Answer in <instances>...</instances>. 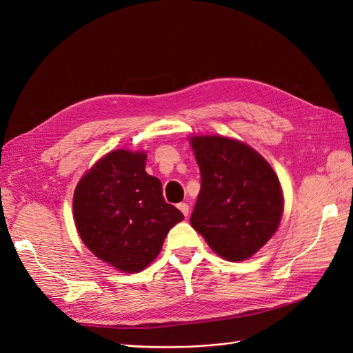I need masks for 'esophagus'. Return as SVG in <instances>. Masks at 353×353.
<instances>
[{
    "label": "esophagus",
    "mask_w": 353,
    "mask_h": 353,
    "mask_svg": "<svg viewBox=\"0 0 353 353\" xmlns=\"http://www.w3.org/2000/svg\"><path fill=\"white\" fill-rule=\"evenodd\" d=\"M177 208H179V210L182 212V214H183L185 216H188V214H190V206H188L186 203H179Z\"/></svg>",
    "instance_id": "34e87169"
}]
</instances>
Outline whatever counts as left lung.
I'll return each instance as SVG.
<instances>
[{"label":"left lung","mask_w":353,"mask_h":353,"mask_svg":"<svg viewBox=\"0 0 353 353\" xmlns=\"http://www.w3.org/2000/svg\"><path fill=\"white\" fill-rule=\"evenodd\" d=\"M201 188L191 225L228 261L252 257L281 223L284 194L274 168L247 143L223 135H191Z\"/></svg>","instance_id":"8db88e82"}]
</instances>
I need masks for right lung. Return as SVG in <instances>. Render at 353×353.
<instances>
[{"label": "right lung", "mask_w": 353, "mask_h": 353, "mask_svg": "<svg viewBox=\"0 0 353 353\" xmlns=\"http://www.w3.org/2000/svg\"><path fill=\"white\" fill-rule=\"evenodd\" d=\"M145 150H111L93 163L73 192V221L85 247L125 274L159 256L182 212L162 196L158 177L145 173Z\"/></svg>", "instance_id": "right-lung-1"}]
</instances>
